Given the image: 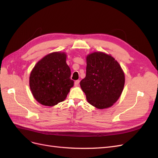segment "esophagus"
<instances>
[{"label": "esophagus", "instance_id": "esophagus-1", "mask_svg": "<svg viewBox=\"0 0 158 158\" xmlns=\"http://www.w3.org/2000/svg\"><path fill=\"white\" fill-rule=\"evenodd\" d=\"M79 83H80V80H76L75 82H74V85H76V86H78Z\"/></svg>", "mask_w": 158, "mask_h": 158}]
</instances>
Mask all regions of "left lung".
Wrapping results in <instances>:
<instances>
[{"instance_id":"1","label":"left lung","mask_w":158,"mask_h":158,"mask_svg":"<svg viewBox=\"0 0 158 158\" xmlns=\"http://www.w3.org/2000/svg\"><path fill=\"white\" fill-rule=\"evenodd\" d=\"M86 64V75L80 84L88 102L99 109L111 107L125 85L121 65L111 55L100 51L88 55Z\"/></svg>"}]
</instances>
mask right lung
I'll return each instance as SVG.
<instances>
[{"mask_svg":"<svg viewBox=\"0 0 158 158\" xmlns=\"http://www.w3.org/2000/svg\"><path fill=\"white\" fill-rule=\"evenodd\" d=\"M64 52H53L37 62L30 76V88L37 102L52 107L63 102L74 85Z\"/></svg>","mask_w":158,"mask_h":158,"instance_id":"obj_1","label":"right lung"}]
</instances>
